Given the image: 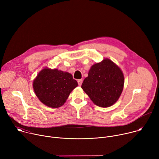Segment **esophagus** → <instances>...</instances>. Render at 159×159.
<instances>
[{
  "mask_svg": "<svg viewBox=\"0 0 159 159\" xmlns=\"http://www.w3.org/2000/svg\"><path fill=\"white\" fill-rule=\"evenodd\" d=\"M82 79L78 80V84H79V85L80 86L82 85Z\"/></svg>",
  "mask_w": 159,
  "mask_h": 159,
  "instance_id": "obj_1",
  "label": "esophagus"
}]
</instances>
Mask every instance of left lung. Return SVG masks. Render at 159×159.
Masks as SVG:
<instances>
[{"label": "left lung", "instance_id": "1", "mask_svg": "<svg viewBox=\"0 0 159 159\" xmlns=\"http://www.w3.org/2000/svg\"><path fill=\"white\" fill-rule=\"evenodd\" d=\"M125 77L120 68L109 58L91 66L82 89L94 104L108 107L119 99L124 87Z\"/></svg>", "mask_w": 159, "mask_h": 159}]
</instances>
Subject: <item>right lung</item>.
Masks as SVG:
<instances>
[{
  "mask_svg": "<svg viewBox=\"0 0 159 159\" xmlns=\"http://www.w3.org/2000/svg\"><path fill=\"white\" fill-rule=\"evenodd\" d=\"M78 85L71 74L45 67L34 79L33 86L38 99L44 105L57 108L64 104Z\"/></svg>",
  "mask_w": 159,
  "mask_h": 159,
  "instance_id": "add662e5",
  "label": "right lung"
}]
</instances>
